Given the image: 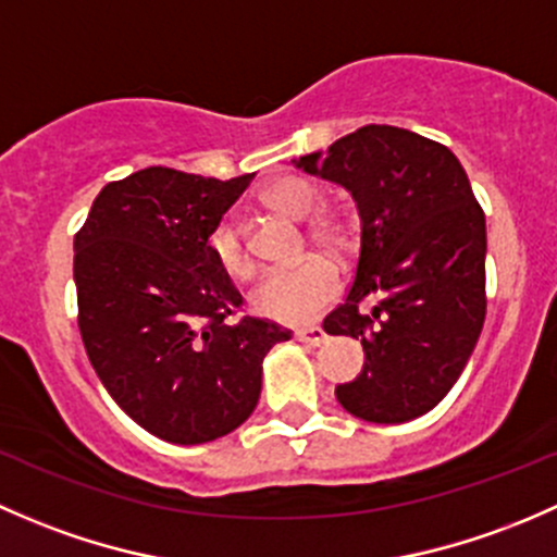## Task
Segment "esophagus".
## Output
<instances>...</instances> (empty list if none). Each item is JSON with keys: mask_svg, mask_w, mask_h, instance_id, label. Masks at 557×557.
I'll return each mask as SVG.
<instances>
[{"mask_svg": "<svg viewBox=\"0 0 557 557\" xmlns=\"http://www.w3.org/2000/svg\"><path fill=\"white\" fill-rule=\"evenodd\" d=\"M295 337L300 343H306V346L317 348L326 341V332L321 326H302V330H295Z\"/></svg>", "mask_w": 557, "mask_h": 557, "instance_id": "1", "label": "esophagus"}]
</instances>
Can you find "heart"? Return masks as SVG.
Segmentation results:
<instances>
[{"mask_svg": "<svg viewBox=\"0 0 557 557\" xmlns=\"http://www.w3.org/2000/svg\"><path fill=\"white\" fill-rule=\"evenodd\" d=\"M319 200V187L313 182L300 180V176H286L265 190V203L273 211L292 216V220L311 216ZM308 236L321 249L337 251L346 246V231L335 216L313 220L308 227ZM206 246H209L211 260L225 276L244 281L255 271V260H251L238 222L233 216L216 222ZM337 286H341V281H337L335 268L319 257H311V260H302L297 265L281 268V271L262 276L249 292V306L260 317L281 321V324H306V321H313L319 313H324V308L335 300Z\"/></svg>", "mask_w": 557, "mask_h": 557, "instance_id": "heart-1", "label": "heart"}]
</instances>
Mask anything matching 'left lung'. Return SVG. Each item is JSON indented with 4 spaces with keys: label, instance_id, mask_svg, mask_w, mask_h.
Segmentation results:
<instances>
[{
    "label": "left lung",
    "instance_id": "left-lung-1",
    "mask_svg": "<svg viewBox=\"0 0 557 557\" xmlns=\"http://www.w3.org/2000/svg\"><path fill=\"white\" fill-rule=\"evenodd\" d=\"M295 165L346 187L362 220L357 276L324 319L326 335L364 348L337 403L370 423L412 421L443 403L485 321V214L467 171L445 145L394 125H364Z\"/></svg>",
    "mask_w": 557,
    "mask_h": 557
}]
</instances>
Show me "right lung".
<instances>
[{
  "label": "right lung",
  "instance_id": "1",
  "mask_svg": "<svg viewBox=\"0 0 557 557\" xmlns=\"http://www.w3.org/2000/svg\"><path fill=\"white\" fill-rule=\"evenodd\" d=\"M150 165L96 195L74 236L79 335L109 397L174 445L225 437L255 412L262 359L292 332L244 317L209 233L249 187Z\"/></svg>",
  "mask_w": 557,
  "mask_h": 557
}]
</instances>
